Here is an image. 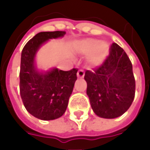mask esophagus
<instances>
[{
    "label": "esophagus",
    "instance_id": "esophagus-1",
    "mask_svg": "<svg viewBox=\"0 0 150 150\" xmlns=\"http://www.w3.org/2000/svg\"><path fill=\"white\" fill-rule=\"evenodd\" d=\"M84 74H85V72H84L83 69H79L78 71V73H77V75H78V78H83L84 77Z\"/></svg>",
    "mask_w": 150,
    "mask_h": 150
}]
</instances>
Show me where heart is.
<instances>
[{
	"instance_id": "1",
	"label": "heart",
	"mask_w": 150,
	"mask_h": 150,
	"mask_svg": "<svg viewBox=\"0 0 150 150\" xmlns=\"http://www.w3.org/2000/svg\"><path fill=\"white\" fill-rule=\"evenodd\" d=\"M78 50L83 55H90L89 62L92 64H99L106 58L109 52V46L105 42L97 39L87 38L82 40L78 46Z\"/></svg>"
}]
</instances>
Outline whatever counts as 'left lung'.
<instances>
[{"mask_svg":"<svg viewBox=\"0 0 150 150\" xmlns=\"http://www.w3.org/2000/svg\"><path fill=\"white\" fill-rule=\"evenodd\" d=\"M103 62L85 72L87 94L98 116L114 118L131 106L135 95V79L129 57L118 44L112 43Z\"/></svg>","mask_w":150,"mask_h":150,"instance_id":"obj_1","label":"left lung"}]
</instances>
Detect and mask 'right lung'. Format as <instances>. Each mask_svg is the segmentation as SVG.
<instances>
[{
    "mask_svg": "<svg viewBox=\"0 0 150 150\" xmlns=\"http://www.w3.org/2000/svg\"><path fill=\"white\" fill-rule=\"evenodd\" d=\"M65 34L64 31L39 32L27 42L21 52V98L26 110L42 120H52L63 115L77 80L78 69L62 71L54 68L41 73L35 67L34 57L45 42Z\"/></svg>",
    "mask_w": 150,
    "mask_h": 150,
    "instance_id": "add662e5",
    "label": "right lung"
}]
</instances>
